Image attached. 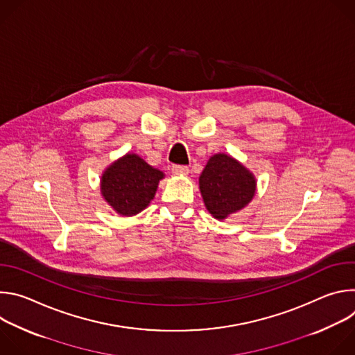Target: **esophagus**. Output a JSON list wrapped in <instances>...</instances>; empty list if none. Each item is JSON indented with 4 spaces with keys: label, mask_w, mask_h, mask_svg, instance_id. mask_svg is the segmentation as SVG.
I'll return each mask as SVG.
<instances>
[{
    "label": "esophagus",
    "mask_w": 355,
    "mask_h": 355,
    "mask_svg": "<svg viewBox=\"0 0 355 355\" xmlns=\"http://www.w3.org/2000/svg\"><path fill=\"white\" fill-rule=\"evenodd\" d=\"M171 171H173V174H175V175H187V174L189 173V170H188L187 166H173Z\"/></svg>",
    "instance_id": "esophagus-1"
}]
</instances>
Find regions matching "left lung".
Returning a JSON list of instances; mask_svg holds the SVG:
<instances>
[{
  "instance_id": "8db88e82",
  "label": "left lung",
  "mask_w": 355,
  "mask_h": 355,
  "mask_svg": "<svg viewBox=\"0 0 355 355\" xmlns=\"http://www.w3.org/2000/svg\"><path fill=\"white\" fill-rule=\"evenodd\" d=\"M205 208L218 220L240 212L252 200L257 180L243 163L226 153L214 155L199 175Z\"/></svg>"
}]
</instances>
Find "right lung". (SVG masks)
<instances>
[{"label": "right lung", "mask_w": 355, "mask_h": 355, "mask_svg": "<svg viewBox=\"0 0 355 355\" xmlns=\"http://www.w3.org/2000/svg\"><path fill=\"white\" fill-rule=\"evenodd\" d=\"M164 173L139 155L126 153L101 175L99 189L107 204L121 216H135L153 200Z\"/></svg>", "instance_id": "right-lung-1"}]
</instances>
